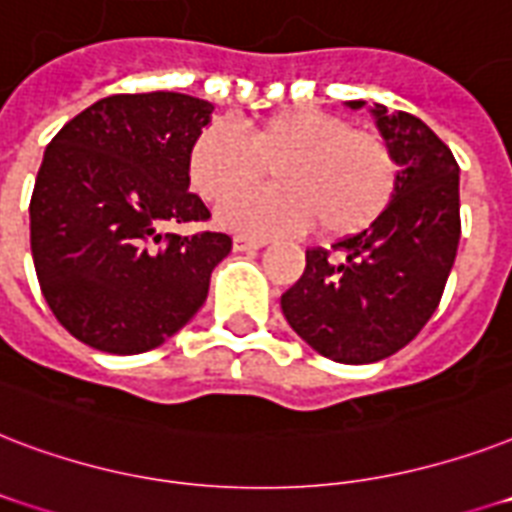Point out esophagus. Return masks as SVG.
<instances>
[{"label": "esophagus", "instance_id": "esophagus-1", "mask_svg": "<svg viewBox=\"0 0 512 512\" xmlns=\"http://www.w3.org/2000/svg\"><path fill=\"white\" fill-rule=\"evenodd\" d=\"M264 245H267V240H256V237H243V235L235 237V251H259V248H264Z\"/></svg>", "mask_w": 512, "mask_h": 512}]
</instances>
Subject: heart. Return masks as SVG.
<instances>
[{
  "label": "heart",
  "mask_w": 512,
  "mask_h": 512,
  "mask_svg": "<svg viewBox=\"0 0 512 512\" xmlns=\"http://www.w3.org/2000/svg\"><path fill=\"white\" fill-rule=\"evenodd\" d=\"M267 167L278 168L281 189L243 193ZM186 176L202 200L233 194L216 221L240 235H293L315 221L326 235H352L387 208L398 168L376 133L352 130L323 109H288L245 130L232 122L200 130L186 152Z\"/></svg>",
  "instance_id": "heart-1"
}]
</instances>
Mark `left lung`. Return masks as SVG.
Wrapping results in <instances>:
<instances>
[{"instance_id": "8db88e82", "label": "left lung", "mask_w": 512, "mask_h": 512, "mask_svg": "<svg viewBox=\"0 0 512 512\" xmlns=\"http://www.w3.org/2000/svg\"><path fill=\"white\" fill-rule=\"evenodd\" d=\"M363 109L366 101H347ZM398 176L363 232L307 251L304 275L280 296L288 326L336 363H376L422 331L441 301L459 245V165L425 122L368 106Z\"/></svg>"}]
</instances>
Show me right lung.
I'll use <instances>...</instances> for the list:
<instances>
[{"label": "right lung", "instance_id": "1", "mask_svg": "<svg viewBox=\"0 0 512 512\" xmlns=\"http://www.w3.org/2000/svg\"><path fill=\"white\" fill-rule=\"evenodd\" d=\"M211 114L184 93L109 95L47 144L29 205L31 256L53 315L87 347L154 350L208 299L229 235L162 227L211 216L186 176Z\"/></svg>", "mask_w": 512, "mask_h": 512}]
</instances>
